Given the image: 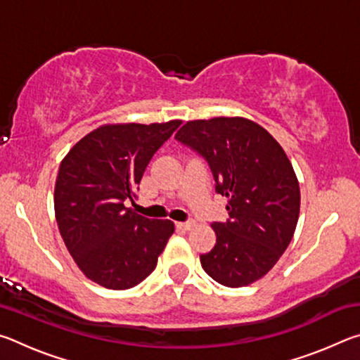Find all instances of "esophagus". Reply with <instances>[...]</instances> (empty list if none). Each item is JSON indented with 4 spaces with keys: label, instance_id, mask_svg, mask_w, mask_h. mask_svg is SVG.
<instances>
[{
    "label": "esophagus",
    "instance_id": "esophagus-1",
    "mask_svg": "<svg viewBox=\"0 0 360 360\" xmlns=\"http://www.w3.org/2000/svg\"><path fill=\"white\" fill-rule=\"evenodd\" d=\"M176 227L181 229V230H191L192 227H195V222H193V221H188V222H178V224H176Z\"/></svg>",
    "mask_w": 360,
    "mask_h": 360
}]
</instances>
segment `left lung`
Returning a JSON list of instances; mask_svg holds the SVG:
<instances>
[{"instance_id": "left-lung-1", "label": "left lung", "mask_w": 360, "mask_h": 360, "mask_svg": "<svg viewBox=\"0 0 360 360\" xmlns=\"http://www.w3.org/2000/svg\"><path fill=\"white\" fill-rule=\"evenodd\" d=\"M176 139L210 163L230 219L211 224L216 245L200 255L203 270L227 288L264 278L288 249L300 214V186L288 154L246 117L188 120Z\"/></svg>"}]
</instances>
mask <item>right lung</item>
<instances>
[{"mask_svg": "<svg viewBox=\"0 0 360 360\" xmlns=\"http://www.w3.org/2000/svg\"><path fill=\"white\" fill-rule=\"evenodd\" d=\"M182 120L106 124L72 146L60 163L53 208L71 257L90 281L124 290L144 281L173 235L172 221L127 208L146 167Z\"/></svg>", "mask_w": 360, "mask_h": 360, "instance_id": "1", "label": "right lung"}]
</instances>
